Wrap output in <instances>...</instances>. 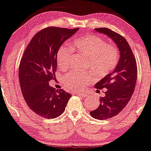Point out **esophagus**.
Here are the masks:
<instances>
[{"mask_svg": "<svg viewBox=\"0 0 151 151\" xmlns=\"http://www.w3.org/2000/svg\"><path fill=\"white\" fill-rule=\"evenodd\" d=\"M76 95L82 97H86L87 96L86 94H84V93H76Z\"/></svg>", "mask_w": 151, "mask_h": 151, "instance_id": "esophagus-1", "label": "esophagus"}]
</instances>
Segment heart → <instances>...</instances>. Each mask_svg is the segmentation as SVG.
Segmentation results:
<instances>
[{
  "label": "heart",
  "instance_id": "1",
  "mask_svg": "<svg viewBox=\"0 0 151 151\" xmlns=\"http://www.w3.org/2000/svg\"><path fill=\"white\" fill-rule=\"evenodd\" d=\"M73 48L87 57L86 68L95 76L103 77L112 71L119 61V54L116 48L108 45L104 39L93 35H86L76 39ZM73 50L67 44L63 45L57 54L58 66L61 69L69 67ZM90 74L86 72L71 71L63 78V82L69 90L81 91L91 83Z\"/></svg>",
  "mask_w": 151,
  "mask_h": 151
}]
</instances>
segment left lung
Returning a JSON list of instances; mask_svg holds the SVG:
<instances>
[{"label": "left lung", "mask_w": 151, "mask_h": 151, "mask_svg": "<svg viewBox=\"0 0 151 151\" xmlns=\"http://www.w3.org/2000/svg\"><path fill=\"white\" fill-rule=\"evenodd\" d=\"M95 30L112 39L121 55L114 70L95 85L97 92L102 88L107 90L104 97H100L99 107L91 111L90 114L94 119L104 120L119 114L127 105L134 92L137 69L132 49L123 36L107 28Z\"/></svg>", "instance_id": "8db88e82"}]
</instances>
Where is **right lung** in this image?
Returning a JSON list of instances; mask_svg holds the SVG:
<instances>
[{
	"label": "right lung",
	"instance_id": "obj_1",
	"mask_svg": "<svg viewBox=\"0 0 151 151\" xmlns=\"http://www.w3.org/2000/svg\"><path fill=\"white\" fill-rule=\"evenodd\" d=\"M79 28L47 27L38 32L24 52L19 67L22 93L30 110L41 117L54 119L65 111L71 95L50 86L56 78L57 53Z\"/></svg>",
	"mask_w": 151,
	"mask_h": 151
}]
</instances>
